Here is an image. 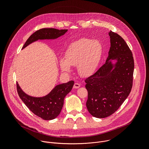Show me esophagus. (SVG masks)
Here are the masks:
<instances>
[{"mask_svg": "<svg viewBox=\"0 0 149 149\" xmlns=\"http://www.w3.org/2000/svg\"><path fill=\"white\" fill-rule=\"evenodd\" d=\"M79 87H80V84H79V83H78V82H75V83L74 84V88L77 89V88H79Z\"/></svg>", "mask_w": 149, "mask_h": 149, "instance_id": "34e87169", "label": "esophagus"}]
</instances>
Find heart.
<instances>
[{"label": "heart", "mask_w": 149, "mask_h": 149, "mask_svg": "<svg viewBox=\"0 0 149 149\" xmlns=\"http://www.w3.org/2000/svg\"><path fill=\"white\" fill-rule=\"evenodd\" d=\"M103 53V47L98 40L81 38L68 48L64 58L59 61L62 71L70 73L71 67L77 66L78 74L82 77H88L97 70Z\"/></svg>", "instance_id": "1"}]
</instances>
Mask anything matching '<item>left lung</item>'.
<instances>
[{
    "label": "left lung",
    "instance_id": "8db88e82",
    "mask_svg": "<svg viewBox=\"0 0 149 149\" xmlns=\"http://www.w3.org/2000/svg\"><path fill=\"white\" fill-rule=\"evenodd\" d=\"M111 47L104 64L87 78L86 106L96 118H105L116 111L129 96L133 86V54L125 40L110 31ZM115 61V63L113 62Z\"/></svg>",
    "mask_w": 149,
    "mask_h": 149
}]
</instances>
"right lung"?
I'll return each instance as SVG.
<instances>
[{"mask_svg": "<svg viewBox=\"0 0 149 149\" xmlns=\"http://www.w3.org/2000/svg\"><path fill=\"white\" fill-rule=\"evenodd\" d=\"M67 29H56L54 28H44L34 32L27 39L22 49L32 42L38 40L56 39L63 35ZM74 84V81L56 86L52 91L45 96L42 97H32L26 94L17 82V91L20 98L27 107L35 115L45 120H53L60 114L65 96L71 91Z\"/></svg>", "mask_w": 149, "mask_h": 149, "instance_id": "add662e5", "label": "right lung"}]
</instances>
